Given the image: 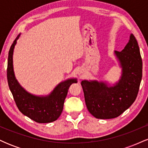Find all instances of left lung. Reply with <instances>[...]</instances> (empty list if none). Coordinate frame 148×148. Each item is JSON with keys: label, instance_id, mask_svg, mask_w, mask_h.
<instances>
[{"label": "left lung", "instance_id": "8db88e82", "mask_svg": "<svg viewBox=\"0 0 148 148\" xmlns=\"http://www.w3.org/2000/svg\"><path fill=\"white\" fill-rule=\"evenodd\" d=\"M122 74L113 86L103 81L84 80L81 85L88 111L96 118L111 119L120 115L134 102L142 79L140 49L133 34L121 51H115Z\"/></svg>", "mask_w": 148, "mask_h": 148}]
</instances>
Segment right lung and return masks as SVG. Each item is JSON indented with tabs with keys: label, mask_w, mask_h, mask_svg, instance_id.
Masks as SVG:
<instances>
[{
	"label": "right lung",
	"mask_w": 148,
	"mask_h": 148,
	"mask_svg": "<svg viewBox=\"0 0 148 148\" xmlns=\"http://www.w3.org/2000/svg\"><path fill=\"white\" fill-rule=\"evenodd\" d=\"M20 35L13 42L8 54L7 77L10 90L18 110L23 115L38 123H52L62 113L69 86L77 83V79H68L62 81L46 96L35 95L27 92L16 80L13 67V53Z\"/></svg>",
	"instance_id": "add662e5"
}]
</instances>
